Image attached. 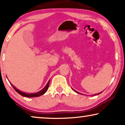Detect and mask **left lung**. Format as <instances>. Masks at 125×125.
<instances>
[{
  "label": "left lung",
  "mask_w": 125,
  "mask_h": 125,
  "mask_svg": "<svg viewBox=\"0 0 125 125\" xmlns=\"http://www.w3.org/2000/svg\"><path fill=\"white\" fill-rule=\"evenodd\" d=\"M72 90H73V91H74V92H76V93H79V94H80V93H79V92H77V91H76V90H74V89H72ZM100 93H102V92L101 93H98V94H95L94 95H98V94H100Z\"/></svg>",
  "instance_id": "obj_1"
}]
</instances>
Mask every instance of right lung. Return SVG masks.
<instances>
[{
	"instance_id": "obj_1",
	"label": "right lung",
	"mask_w": 125,
	"mask_h": 125,
	"mask_svg": "<svg viewBox=\"0 0 125 125\" xmlns=\"http://www.w3.org/2000/svg\"><path fill=\"white\" fill-rule=\"evenodd\" d=\"M49 83H50V80H49V81L48 82L47 84L45 85V86L44 88L42 89V90H41L40 91H39V92H37L36 93H32H32H30V94H29V93H26L22 92H21V91H20V90H18V89H17L16 87H14L13 85L12 84V83H10L11 84V85L12 86V87H13L14 90H16V92L18 93V94L21 95L22 96H25V97L32 98V97H38V96L42 95H43L44 94H45V93L46 92V91L48 90V87H49Z\"/></svg>"
}]
</instances>
